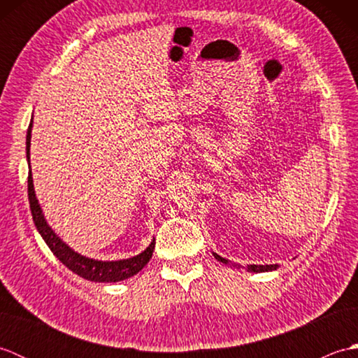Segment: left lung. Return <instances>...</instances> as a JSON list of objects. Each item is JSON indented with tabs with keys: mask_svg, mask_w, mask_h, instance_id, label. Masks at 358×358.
Segmentation results:
<instances>
[{
	"mask_svg": "<svg viewBox=\"0 0 358 358\" xmlns=\"http://www.w3.org/2000/svg\"><path fill=\"white\" fill-rule=\"evenodd\" d=\"M214 254V257L217 258L218 262H222L223 264H229L231 262L229 260H226V258H223V257H220L218 254H215V252H212ZM232 266H235V268H240L238 264H232ZM248 272H268V271H275V269H278V264H248Z\"/></svg>",
	"mask_w": 358,
	"mask_h": 358,
	"instance_id": "8db88e82",
	"label": "left lung"
}]
</instances>
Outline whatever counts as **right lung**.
I'll return each instance as SVG.
<instances>
[{
	"label": "right lung",
	"mask_w": 358,
	"mask_h": 358,
	"mask_svg": "<svg viewBox=\"0 0 358 358\" xmlns=\"http://www.w3.org/2000/svg\"><path fill=\"white\" fill-rule=\"evenodd\" d=\"M32 126H34V118L30 120V124L27 129L26 135V157H27V164L30 167V138H32ZM27 194H29V203H30V210H32V218L36 226V231L40 232L45 245L53 252L59 262H62L66 268H69L73 273L83 277L89 281H96V283H117V281L126 280L134 277L135 273H138L144 266L149 263L152 258V252H154L155 248V240L150 241V245L143 250L141 254L124 258V260H115V262H103V260H95V258H89L86 255H81L78 252L66 245V243L58 237L55 231L48 224L43 214V209L38 203L35 187H34V178L32 172H29L27 177Z\"/></svg>",
	"instance_id": "right-lung-1"
}]
</instances>
